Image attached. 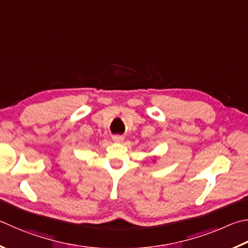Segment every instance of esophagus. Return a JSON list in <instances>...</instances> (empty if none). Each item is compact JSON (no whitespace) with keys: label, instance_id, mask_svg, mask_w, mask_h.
I'll return each instance as SVG.
<instances>
[{"label":"esophagus","instance_id":"esophagus-1","mask_svg":"<svg viewBox=\"0 0 248 248\" xmlns=\"http://www.w3.org/2000/svg\"><path fill=\"white\" fill-rule=\"evenodd\" d=\"M124 140V137H120V136H114V137H112V141L116 142V143L123 142Z\"/></svg>","mask_w":248,"mask_h":248}]
</instances>
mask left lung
I'll use <instances>...</instances> for the list:
<instances>
[{
    "mask_svg": "<svg viewBox=\"0 0 248 248\" xmlns=\"http://www.w3.org/2000/svg\"><path fill=\"white\" fill-rule=\"evenodd\" d=\"M154 158H155V159H156V157H154ZM155 159H154V163H155V161H156V160H155Z\"/></svg>",
    "mask_w": 248,
    "mask_h": 248,
    "instance_id": "obj_1",
    "label": "left lung"
}]
</instances>
